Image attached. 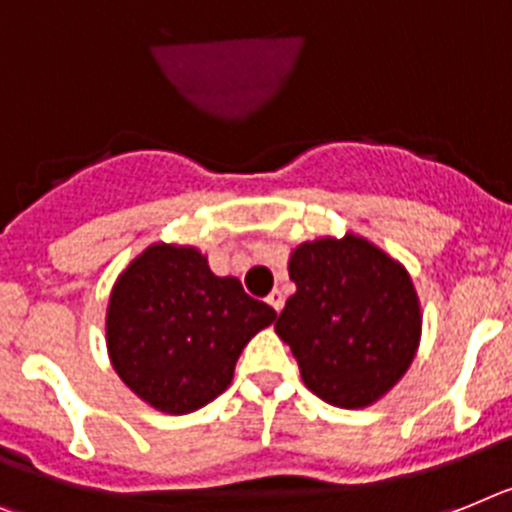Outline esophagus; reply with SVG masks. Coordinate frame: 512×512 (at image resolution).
<instances>
[{
  "label": "esophagus",
  "mask_w": 512,
  "mask_h": 512,
  "mask_svg": "<svg viewBox=\"0 0 512 512\" xmlns=\"http://www.w3.org/2000/svg\"><path fill=\"white\" fill-rule=\"evenodd\" d=\"M283 302H286V296H283L281 291H278V289L270 291V296H268V304H270V307L276 309V312H281V309H283Z\"/></svg>",
  "instance_id": "obj_1"
}]
</instances>
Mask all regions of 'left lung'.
<instances>
[{"mask_svg":"<svg viewBox=\"0 0 512 512\" xmlns=\"http://www.w3.org/2000/svg\"><path fill=\"white\" fill-rule=\"evenodd\" d=\"M296 291L278 315L302 380L338 409H367L401 382L422 341V304L403 268L359 234L320 236L289 255Z\"/></svg>","mask_w":512,"mask_h":512,"instance_id":"1","label":"left lung"}]
</instances>
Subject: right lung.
Instances as JSON below:
<instances>
[{"label":"right lung","instance_id":"obj_1","mask_svg":"<svg viewBox=\"0 0 512 512\" xmlns=\"http://www.w3.org/2000/svg\"><path fill=\"white\" fill-rule=\"evenodd\" d=\"M276 309L216 276L192 244L156 242L122 270L106 307L119 380L163 414H192L229 388L239 354Z\"/></svg>","mask_w":512,"mask_h":512}]
</instances>
